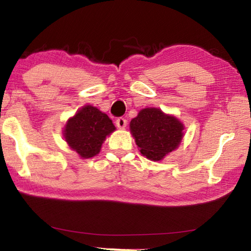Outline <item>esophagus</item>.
<instances>
[{"label":"esophagus","instance_id":"1","mask_svg":"<svg viewBox=\"0 0 251 251\" xmlns=\"http://www.w3.org/2000/svg\"><path fill=\"white\" fill-rule=\"evenodd\" d=\"M127 125V121L125 120L124 117H118L116 120V126L120 129H124Z\"/></svg>","mask_w":251,"mask_h":251}]
</instances>
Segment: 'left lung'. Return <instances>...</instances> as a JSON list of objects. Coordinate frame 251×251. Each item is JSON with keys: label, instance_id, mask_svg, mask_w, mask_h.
<instances>
[{"label": "left lung", "instance_id": "obj_1", "mask_svg": "<svg viewBox=\"0 0 251 251\" xmlns=\"http://www.w3.org/2000/svg\"><path fill=\"white\" fill-rule=\"evenodd\" d=\"M130 133L141 152L151 160H161L182 139L184 125L159 108H144L130 121Z\"/></svg>", "mask_w": 251, "mask_h": 251}]
</instances>
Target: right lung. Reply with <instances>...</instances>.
<instances>
[{
	"mask_svg": "<svg viewBox=\"0 0 251 251\" xmlns=\"http://www.w3.org/2000/svg\"><path fill=\"white\" fill-rule=\"evenodd\" d=\"M113 122L94 106L86 105L67 121L64 138L82 158H91L100 151L106 136L115 130Z\"/></svg>",
	"mask_w": 251,
	"mask_h": 251,
	"instance_id": "right-lung-1",
	"label": "right lung"
}]
</instances>
